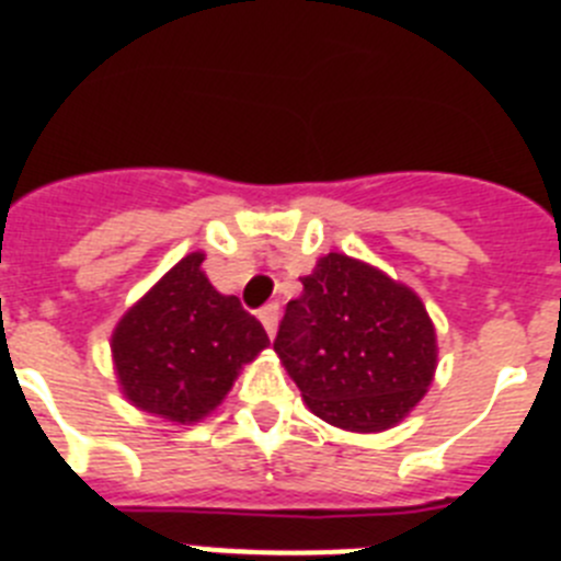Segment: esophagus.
Masks as SVG:
<instances>
[{
  "label": "esophagus",
  "mask_w": 561,
  "mask_h": 561,
  "mask_svg": "<svg viewBox=\"0 0 561 561\" xmlns=\"http://www.w3.org/2000/svg\"><path fill=\"white\" fill-rule=\"evenodd\" d=\"M257 317H261V323H264L266 334L275 336V331H277V320H280V309H277V304L264 306V309L257 311Z\"/></svg>",
  "instance_id": "1"
}]
</instances>
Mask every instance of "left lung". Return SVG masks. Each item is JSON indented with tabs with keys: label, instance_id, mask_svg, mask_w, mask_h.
<instances>
[{
	"label": "left lung",
	"instance_id": "8db88e82",
	"mask_svg": "<svg viewBox=\"0 0 561 561\" xmlns=\"http://www.w3.org/2000/svg\"><path fill=\"white\" fill-rule=\"evenodd\" d=\"M275 336V354L306 408L345 433H385L427 396L438 336L410 286L345 252L300 277Z\"/></svg>",
	"mask_w": 561,
	"mask_h": 561
}]
</instances>
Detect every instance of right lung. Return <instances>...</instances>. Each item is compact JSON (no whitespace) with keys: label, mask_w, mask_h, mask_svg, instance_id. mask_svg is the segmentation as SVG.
I'll return each instance as SVG.
<instances>
[{"label":"right lung","mask_w":561,"mask_h":561,"mask_svg":"<svg viewBox=\"0 0 561 561\" xmlns=\"http://www.w3.org/2000/svg\"><path fill=\"white\" fill-rule=\"evenodd\" d=\"M202 261L205 252L182 257L112 331L121 393L171 424L207 419L270 345L264 325L207 280Z\"/></svg>","instance_id":"obj_1"}]
</instances>
